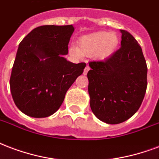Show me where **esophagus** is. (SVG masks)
Returning a JSON list of instances; mask_svg holds the SVG:
<instances>
[{"mask_svg": "<svg viewBox=\"0 0 159 159\" xmlns=\"http://www.w3.org/2000/svg\"><path fill=\"white\" fill-rule=\"evenodd\" d=\"M90 70V68H89V66H86L85 68H84V75H87V73H88V71Z\"/></svg>", "mask_w": 159, "mask_h": 159, "instance_id": "obj_1", "label": "esophagus"}]
</instances>
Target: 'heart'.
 <instances>
[{"mask_svg":"<svg viewBox=\"0 0 159 159\" xmlns=\"http://www.w3.org/2000/svg\"><path fill=\"white\" fill-rule=\"evenodd\" d=\"M119 40L116 35L105 31L95 32L81 36L78 40V47L71 46L72 55L81 57L93 56L98 59H106L114 52Z\"/></svg>","mask_w":159,"mask_h":159,"instance_id":"1","label":"heart"}]
</instances>
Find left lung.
<instances>
[{"mask_svg": "<svg viewBox=\"0 0 159 159\" xmlns=\"http://www.w3.org/2000/svg\"><path fill=\"white\" fill-rule=\"evenodd\" d=\"M120 31L121 47L105 60L90 61L87 74L92 112L109 124L126 121L138 111L148 84L142 48L130 33Z\"/></svg>", "mask_w": 159, "mask_h": 159, "instance_id": "left-lung-1", "label": "left lung"}]
</instances>
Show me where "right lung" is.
Wrapping results in <instances>:
<instances>
[{
	"label": "right lung",
	"mask_w": 159,
	"mask_h": 159,
	"mask_svg": "<svg viewBox=\"0 0 159 159\" xmlns=\"http://www.w3.org/2000/svg\"><path fill=\"white\" fill-rule=\"evenodd\" d=\"M75 28L41 25L20 43L10 79L12 98L28 116L45 118L57 111L66 93L85 63L74 64L63 57Z\"/></svg>",
	"instance_id": "add662e5"
}]
</instances>
